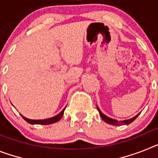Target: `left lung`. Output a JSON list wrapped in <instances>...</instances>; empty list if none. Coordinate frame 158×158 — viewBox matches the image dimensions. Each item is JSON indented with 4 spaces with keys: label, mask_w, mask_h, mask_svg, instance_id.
<instances>
[{
    "label": "left lung",
    "mask_w": 158,
    "mask_h": 158,
    "mask_svg": "<svg viewBox=\"0 0 158 158\" xmlns=\"http://www.w3.org/2000/svg\"><path fill=\"white\" fill-rule=\"evenodd\" d=\"M97 109L98 111H99V115H100V116H101V118L103 119V120L104 121H105L106 123H108V124H112V125H116V126H117V125H123V124H131L132 121H134L136 119V117L139 116V113L138 115H136V116H135L134 117L131 118V119H128V120H120V121H119V120H114V119H112V118L110 117H108L107 116H105L104 113H102V112L99 110V108L97 107Z\"/></svg>",
    "instance_id": "1"
}]
</instances>
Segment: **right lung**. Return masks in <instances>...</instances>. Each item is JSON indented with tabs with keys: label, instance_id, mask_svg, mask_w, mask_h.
Instances as JSON below:
<instances>
[{
	"label": "right lung",
	"instance_id": "obj_1",
	"mask_svg": "<svg viewBox=\"0 0 158 158\" xmlns=\"http://www.w3.org/2000/svg\"><path fill=\"white\" fill-rule=\"evenodd\" d=\"M65 108H63V110L60 112V113L58 114V115H56V116H54V117L48 118V119H44V120H30V119H28V118L23 116L22 115H21V116H22L24 120H26V121H27L29 124H54V123H56V122H58L59 120H60L61 118H62V116H63V113H64Z\"/></svg>",
	"mask_w": 158,
	"mask_h": 158
}]
</instances>
